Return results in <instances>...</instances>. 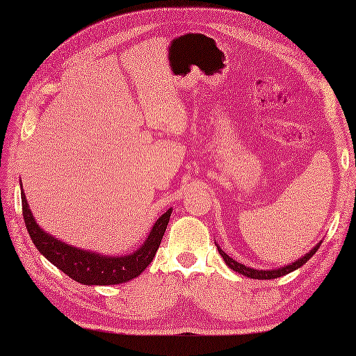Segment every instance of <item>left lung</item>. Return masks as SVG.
<instances>
[{
	"mask_svg": "<svg viewBox=\"0 0 356 356\" xmlns=\"http://www.w3.org/2000/svg\"><path fill=\"white\" fill-rule=\"evenodd\" d=\"M217 245V249H218V254H220L222 257H223V260H225V263L228 264V266L232 269V270H236V272H238V274H241V275H245V277H249V278H254V280H272V278H278V277H283V275H286V274H289V272H292V270H295V269H298V268H301L303 266V264L311 259V257H314V254L316 252V249L320 248V245H321V241L320 243H316L311 251H309L307 254H305L303 257H301V259H298V260H295V261H292V263H289V264H286V266H282V268H278V269H254V268H249V266H245V264H241V263H238V261H236L234 259H231V257L226 254L225 251H222V248L218 246V243H216Z\"/></svg>",
	"mask_w": 356,
	"mask_h": 356,
	"instance_id": "obj_1",
	"label": "left lung"
}]
</instances>
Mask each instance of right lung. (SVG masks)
I'll return each instance as SVG.
<instances>
[{
    "label": "right lung",
    "mask_w": 356,
    "mask_h": 356,
    "mask_svg": "<svg viewBox=\"0 0 356 356\" xmlns=\"http://www.w3.org/2000/svg\"><path fill=\"white\" fill-rule=\"evenodd\" d=\"M21 203L27 232L38 251L53 266L63 270L64 274L73 278L74 282L87 286L120 284L140 275L143 269L153 261V257L157 252L159 245H161L172 211V208H170L165 214L157 218L147 240L136 251L128 255H104L99 252L86 251V249L67 245L64 241L55 238L49 232L41 229L40 225L35 222L32 211L29 208L22 186Z\"/></svg>",
    "instance_id": "add662e5"
}]
</instances>
